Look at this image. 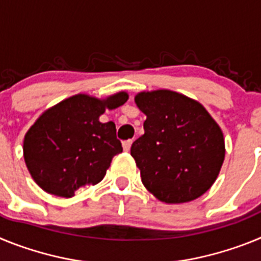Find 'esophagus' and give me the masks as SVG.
I'll return each mask as SVG.
<instances>
[{"label":"esophagus","mask_w":261,"mask_h":261,"mask_svg":"<svg viewBox=\"0 0 261 261\" xmlns=\"http://www.w3.org/2000/svg\"><path fill=\"white\" fill-rule=\"evenodd\" d=\"M132 140H126V141L123 142V149L124 151H129L130 150V146H132Z\"/></svg>","instance_id":"obj_1"}]
</instances>
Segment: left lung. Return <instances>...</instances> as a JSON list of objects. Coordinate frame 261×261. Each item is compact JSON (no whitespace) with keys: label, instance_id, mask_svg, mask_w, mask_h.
Masks as SVG:
<instances>
[{"label":"left lung","instance_id":"1","mask_svg":"<svg viewBox=\"0 0 261 261\" xmlns=\"http://www.w3.org/2000/svg\"><path fill=\"white\" fill-rule=\"evenodd\" d=\"M146 115L145 133L130 147L147 191L166 204H183L213 186L225 159L220 125L204 106L171 90L135 96Z\"/></svg>","mask_w":261,"mask_h":261}]
</instances>
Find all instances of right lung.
Masks as SVG:
<instances>
[{
  "instance_id": "right-lung-1",
  "label": "right lung",
  "mask_w": 261,
  "mask_h": 261,
  "mask_svg": "<svg viewBox=\"0 0 261 261\" xmlns=\"http://www.w3.org/2000/svg\"><path fill=\"white\" fill-rule=\"evenodd\" d=\"M126 100L125 91L105 99L77 94L38 117L24 136L23 156L41 190L69 199L78 188L102 181L123 147L115 123H100L99 117Z\"/></svg>"
}]
</instances>
